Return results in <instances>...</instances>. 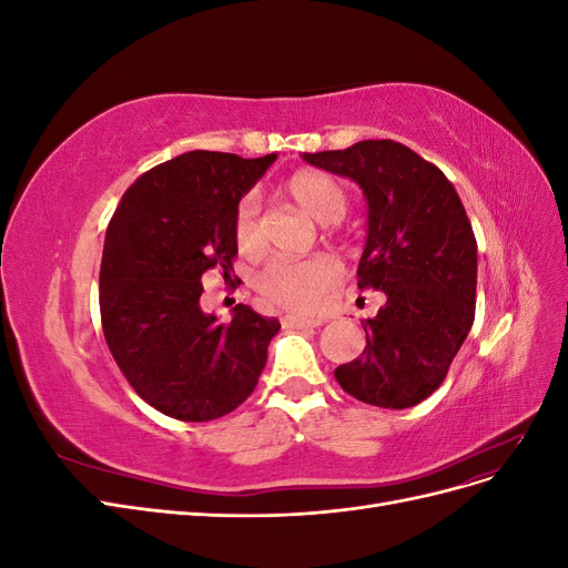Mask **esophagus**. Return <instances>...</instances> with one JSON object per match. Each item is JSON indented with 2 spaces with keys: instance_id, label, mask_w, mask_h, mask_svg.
I'll list each match as a JSON object with an SVG mask.
<instances>
[{
  "instance_id": "esophagus-1",
  "label": "esophagus",
  "mask_w": 568,
  "mask_h": 568,
  "mask_svg": "<svg viewBox=\"0 0 568 568\" xmlns=\"http://www.w3.org/2000/svg\"><path fill=\"white\" fill-rule=\"evenodd\" d=\"M282 324L286 329H307V326H320L322 320H303V317H284Z\"/></svg>"
}]
</instances>
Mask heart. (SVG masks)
<instances>
[{
  "mask_svg": "<svg viewBox=\"0 0 568 568\" xmlns=\"http://www.w3.org/2000/svg\"><path fill=\"white\" fill-rule=\"evenodd\" d=\"M286 192L301 209L317 222H338L348 211V192L334 175L320 170H301L286 182ZM234 242L248 257L263 253V230L257 220V199L244 196L234 213ZM338 284V267L324 255L291 261H272L257 280L261 294L298 317H315L332 303Z\"/></svg>",
  "mask_w": 568,
  "mask_h": 568,
  "instance_id": "1",
  "label": "heart"
}]
</instances>
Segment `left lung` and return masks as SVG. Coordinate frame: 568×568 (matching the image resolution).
I'll use <instances>...</instances> for the list:
<instances>
[{
    "mask_svg": "<svg viewBox=\"0 0 568 568\" xmlns=\"http://www.w3.org/2000/svg\"><path fill=\"white\" fill-rule=\"evenodd\" d=\"M303 159L363 186L369 230L357 286L386 294L363 324V355L336 367V382L374 407L417 405L448 376L474 324L476 236L467 211L453 182L400 142L365 140Z\"/></svg>",
    "mask_w": 568,
    "mask_h": 568,
    "instance_id": "8db88e82",
    "label": "left lung"
}]
</instances>
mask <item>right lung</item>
Instances as JSON below:
<instances>
[{"mask_svg": "<svg viewBox=\"0 0 568 568\" xmlns=\"http://www.w3.org/2000/svg\"><path fill=\"white\" fill-rule=\"evenodd\" d=\"M274 159L182 153L136 178L109 222L99 272L106 346L136 395L173 419L211 422L242 405L282 326L244 303L220 322L199 303L205 272L230 280L239 199Z\"/></svg>", "mask_w": 568, "mask_h": 568, "instance_id": "obj_1", "label": "right lung"}]
</instances>
